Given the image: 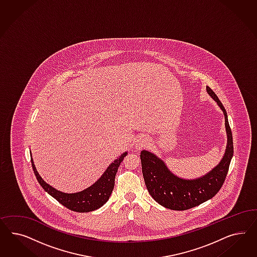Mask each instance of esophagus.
Returning a JSON list of instances; mask_svg holds the SVG:
<instances>
[{
	"label": "esophagus",
	"instance_id": "esophagus-1",
	"mask_svg": "<svg viewBox=\"0 0 257 257\" xmlns=\"http://www.w3.org/2000/svg\"><path fill=\"white\" fill-rule=\"evenodd\" d=\"M149 144H150L149 139H147L146 137H140V139L137 140L136 148H137V150H142V149L148 147Z\"/></svg>",
	"mask_w": 257,
	"mask_h": 257
}]
</instances>
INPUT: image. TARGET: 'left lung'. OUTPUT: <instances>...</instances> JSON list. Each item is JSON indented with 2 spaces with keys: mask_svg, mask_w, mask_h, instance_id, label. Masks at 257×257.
<instances>
[{
  "mask_svg": "<svg viewBox=\"0 0 257 257\" xmlns=\"http://www.w3.org/2000/svg\"><path fill=\"white\" fill-rule=\"evenodd\" d=\"M206 91L222 110L225 118L227 146L220 162L208 173L196 179H183L173 174L162 159L143 150L140 154L142 173L149 193L156 202L171 210H187L212 199L221 188L233 156V136L225 108L218 96L206 86Z\"/></svg>",
  "mask_w": 257,
  "mask_h": 257,
  "instance_id": "8db88e82",
  "label": "left lung"
}]
</instances>
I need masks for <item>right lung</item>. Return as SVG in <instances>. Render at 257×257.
Returning <instances> with one entry per match:
<instances>
[{
	"instance_id": "right-lung-1",
	"label": "right lung",
	"mask_w": 257,
	"mask_h": 257,
	"mask_svg": "<svg viewBox=\"0 0 257 257\" xmlns=\"http://www.w3.org/2000/svg\"><path fill=\"white\" fill-rule=\"evenodd\" d=\"M126 155L127 152L118 156L117 159L110 164L106 171H104L100 177V179L95 182L92 186L76 193H64L48 185L46 182L40 177L35 167L33 158H31V163L33 171L35 172L37 180L39 181V185L48 194L54 197L57 202H60L68 209L79 213H86L100 208L108 201L109 197L114 189L117 168L119 167V164L122 162Z\"/></svg>"
}]
</instances>
